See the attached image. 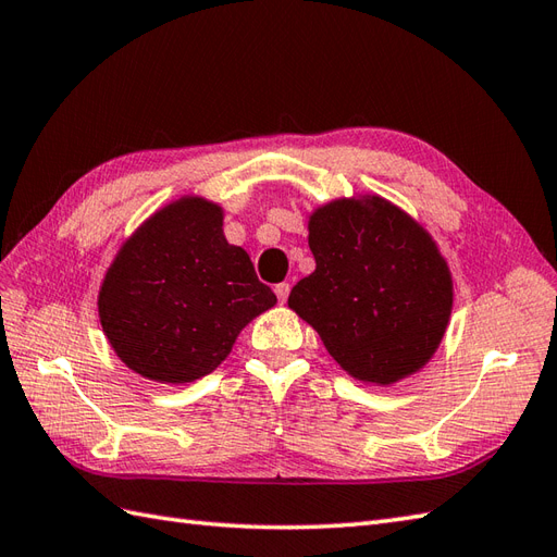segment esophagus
I'll return each instance as SVG.
<instances>
[{"mask_svg":"<svg viewBox=\"0 0 557 557\" xmlns=\"http://www.w3.org/2000/svg\"><path fill=\"white\" fill-rule=\"evenodd\" d=\"M289 292H292L289 282H280V284H275V294H277V301H280V304L287 301V298H289Z\"/></svg>","mask_w":557,"mask_h":557,"instance_id":"1","label":"esophagus"}]
</instances>
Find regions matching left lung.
<instances>
[{
	"instance_id": "8db88e82",
	"label": "left lung",
	"mask_w": 557,
	"mask_h": 557,
	"mask_svg": "<svg viewBox=\"0 0 557 557\" xmlns=\"http://www.w3.org/2000/svg\"><path fill=\"white\" fill-rule=\"evenodd\" d=\"M336 199L308 223L315 273L289 308L360 381L388 386L433 358L451 312V275L435 242L381 197Z\"/></svg>"
}]
</instances>
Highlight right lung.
<instances>
[{
  "mask_svg": "<svg viewBox=\"0 0 557 557\" xmlns=\"http://www.w3.org/2000/svg\"><path fill=\"white\" fill-rule=\"evenodd\" d=\"M275 304L249 253L227 245L221 207L183 197L124 242L98 294V315L136 374L188 383L213 372L237 334Z\"/></svg>",
  "mask_w": 557,
  "mask_h": 557,
  "instance_id": "1",
  "label": "right lung"
}]
</instances>
